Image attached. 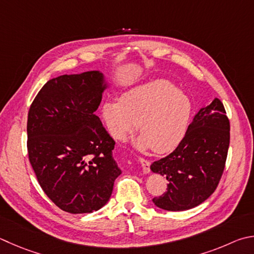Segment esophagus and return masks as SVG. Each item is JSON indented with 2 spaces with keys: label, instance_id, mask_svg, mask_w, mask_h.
<instances>
[{
  "label": "esophagus",
  "instance_id": "esophagus-1",
  "mask_svg": "<svg viewBox=\"0 0 254 254\" xmlns=\"http://www.w3.org/2000/svg\"><path fill=\"white\" fill-rule=\"evenodd\" d=\"M140 163H141V165H142V170H143V173L144 174H147V173H150V161L149 160H145V159H143V158H140Z\"/></svg>",
  "mask_w": 254,
  "mask_h": 254
}]
</instances>
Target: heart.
I'll return each mask as SVG.
<instances>
[{
  "mask_svg": "<svg viewBox=\"0 0 254 254\" xmlns=\"http://www.w3.org/2000/svg\"><path fill=\"white\" fill-rule=\"evenodd\" d=\"M192 104L179 87L167 80H154L123 93L120 101H105L101 114L114 139L124 140L134 132L142 134L137 149L152 147L163 154L174 150L186 135Z\"/></svg>",
  "mask_w": 254,
  "mask_h": 254,
  "instance_id": "obj_1",
  "label": "heart"
}]
</instances>
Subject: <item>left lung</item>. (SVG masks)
<instances>
[{
	"label": "left lung",
	"instance_id": "1",
	"mask_svg": "<svg viewBox=\"0 0 254 254\" xmlns=\"http://www.w3.org/2000/svg\"><path fill=\"white\" fill-rule=\"evenodd\" d=\"M230 144V122L223 103L214 99L195 114L172 153L151 164L152 172L168 180V189L153 203L168 211L201 204L222 177Z\"/></svg>",
	"mask_w": 254,
	"mask_h": 254
}]
</instances>
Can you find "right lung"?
<instances>
[{
	"mask_svg": "<svg viewBox=\"0 0 254 254\" xmlns=\"http://www.w3.org/2000/svg\"><path fill=\"white\" fill-rule=\"evenodd\" d=\"M99 71L48 81L27 115V153L41 188L68 213H91L107 204L121 174L115 142L98 110L107 89Z\"/></svg>",
	"mask_w": 254,
	"mask_h": 254,
	"instance_id": "obj_1",
	"label": "right lung"
}]
</instances>
